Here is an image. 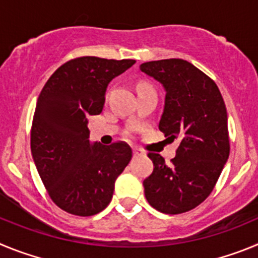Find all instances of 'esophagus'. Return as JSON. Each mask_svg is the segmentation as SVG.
Returning <instances> with one entry per match:
<instances>
[{"label":"esophagus","mask_w":258,"mask_h":258,"mask_svg":"<svg viewBox=\"0 0 258 258\" xmlns=\"http://www.w3.org/2000/svg\"><path fill=\"white\" fill-rule=\"evenodd\" d=\"M141 155H145V153H144L141 149L135 148V149H134V157H141Z\"/></svg>","instance_id":"obj_1"}]
</instances>
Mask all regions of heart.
I'll return each mask as SVG.
<instances>
[{"instance_id": "obj_1", "label": "heart", "mask_w": 258, "mask_h": 258, "mask_svg": "<svg viewBox=\"0 0 258 258\" xmlns=\"http://www.w3.org/2000/svg\"><path fill=\"white\" fill-rule=\"evenodd\" d=\"M145 86L146 85H140V86H139V87H145Z\"/></svg>"}]
</instances>
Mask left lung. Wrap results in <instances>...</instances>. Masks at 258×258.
Instances as JSON below:
<instances>
[{"mask_svg": "<svg viewBox=\"0 0 258 258\" xmlns=\"http://www.w3.org/2000/svg\"><path fill=\"white\" fill-rule=\"evenodd\" d=\"M140 71L163 85L159 130L168 141H180L171 164L157 153L148 154L154 169L143 182L145 198L162 213L187 212L210 196L229 158L224 99L207 74L186 60L148 61Z\"/></svg>", "mask_w": 258, "mask_h": 258, "instance_id": "obj_1", "label": "left lung"}]
</instances>
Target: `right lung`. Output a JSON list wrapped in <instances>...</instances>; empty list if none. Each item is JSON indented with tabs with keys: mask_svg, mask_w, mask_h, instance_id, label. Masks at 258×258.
<instances>
[{
	"mask_svg": "<svg viewBox=\"0 0 258 258\" xmlns=\"http://www.w3.org/2000/svg\"><path fill=\"white\" fill-rule=\"evenodd\" d=\"M135 60L82 56L62 64L37 100L31 150L39 177L57 207L76 216L101 212L132 158L126 143H90V115L100 114L109 82Z\"/></svg>",
	"mask_w": 258,
	"mask_h": 258,
	"instance_id": "add662e5",
	"label": "right lung"
}]
</instances>
